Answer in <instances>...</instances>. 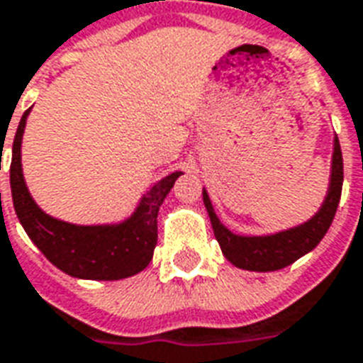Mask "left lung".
I'll return each mask as SVG.
<instances>
[{
  "label": "left lung",
  "instance_id": "left-lung-1",
  "mask_svg": "<svg viewBox=\"0 0 363 363\" xmlns=\"http://www.w3.org/2000/svg\"><path fill=\"white\" fill-rule=\"evenodd\" d=\"M342 152H340L339 138L333 140V160H331V177H329V189L325 196L318 213L310 217L302 225H296L292 229L279 230L273 235L244 236L235 235L229 230L216 216V209L211 206L208 192L203 189V206L208 209L209 221L213 227L217 242L221 246V252L230 264L238 269L246 271H277L286 265L296 262L298 257L306 256L308 252L315 248L325 233L329 230L333 217L337 213L342 192Z\"/></svg>",
  "mask_w": 363,
  "mask_h": 363
}]
</instances>
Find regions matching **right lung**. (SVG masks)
<instances>
[{
  "label": "right lung",
  "instance_id": "right-lung-1",
  "mask_svg": "<svg viewBox=\"0 0 363 363\" xmlns=\"http://www.w3.org/2000/svg\"><path fill=\"white\" fill-rule=\"evenodd\" d=\"M30 109L18 123L9 169L13 206L26 235L57 269L71 277L119 281L146 269L157 244V213L181 171L155 182L125 221L74 225L55 219L38 208L23 177L21 144Z\"/></svg>",
  "mask_w": 363,
  "mask_h": 363
}]
</instances>
